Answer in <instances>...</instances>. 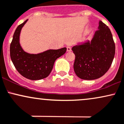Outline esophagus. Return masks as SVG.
Instances as JSON below:
<instances>
[{"label":"esophagus","instance_id":"1","mask_svg":"<svg viewBox=\"0 0 124 124\" xmlns=\"http://www.w3.org/2000/svg\"><path fill=\"white\" fill-rule=\"evenodd\" d=\"M67 51H71V47L70 46L67 47Z\"/></svg>","mask_w":124,"mask_h":124}]
</instances>
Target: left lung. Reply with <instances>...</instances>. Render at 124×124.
<instances>
[{"instance_id": "8db88e82", "label": "left lung", "mask_w": 124, "mask_h": 124, "mask_svg": "<svg viewBox=\"0 0 124 124\" xmlns=\"http://www.w3.org/2000/svg\"><path fill=\"white\" fill-rule=\"evenodd\" d=\"M74 70L83 80H91L104 76L109 70L114 58L115 46L110 29L100 21L98 30L91 41L75 46Z\"/></svg>"}]
</instances>
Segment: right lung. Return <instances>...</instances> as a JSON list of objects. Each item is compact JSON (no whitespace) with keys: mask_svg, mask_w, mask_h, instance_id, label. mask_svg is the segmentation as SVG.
Instances as JSON below:
<instances>
[{"mask_svg":"<svg viewBox=\"0 0 124 124\" xmlns=\"http://www.w3.org/2000/svg\"><path fill=\"white\" fill-rule=\"evenodd\" d=\"M27 20L19 25L15 30L10 46V55L15 68L22 76L31 80H41L48 77L55 61L66 52L67 48L48 50L37 54L25 52L20 46L19 37Z\"/></svg>","mask_w":124,"mask_h":124,"instance_id":"add662e5","label":"right lung"}]
</instances>
